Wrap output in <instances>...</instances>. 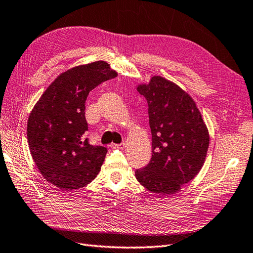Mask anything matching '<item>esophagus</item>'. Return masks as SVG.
Returning <instances> with one entry per match:
<instances>
[{
	"label": "esophagus",
	"instance_id": "obj_1",
	"mask_svg": "<svg viewBox=\"0 0 253 253\" xmlns=\"http://www.w3.org/2000/svg\"><path fill=\"white\" fill-rule=\"evenodd\" d=\"M111 146L112 148H120V150H122V148H125L126 147V144L125 143H121V144H115V143H111Z\"/></svg>",
	"mask_w": 253,
	"mask_h": 253
}]
</instances>
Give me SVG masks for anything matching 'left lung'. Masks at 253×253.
<instances>
[{"mask_svg": "<svg viewBox=\"0 0 253 253\" xmlns=\"http://www.w3.org/2000/svg\"><path fill=\"white\" fill-rule=\"evenodd\" d=\"M137 89L148 105L153 155L135 177L154 193H175L203 167L209 130L196 102L175 83L154 76Z\"/></svg>", "mask_w": 253, "mask_h": 253, "instance_id": "1", "label": "left lung"}]
</instances>
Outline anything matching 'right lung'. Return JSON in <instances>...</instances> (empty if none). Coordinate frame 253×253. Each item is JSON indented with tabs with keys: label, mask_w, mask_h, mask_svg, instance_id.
Instances as JSON below:
<instances>
[{
	"label": "right lung",
	"mask_w": 253,
	"mask_h": 253,
	"mask_svg": "<svg viewBox=\"0 0 253 253\" xmlns=\"http://www.w3.org/2000/svg\"><path fill=\"white\" fill-rule=\"evenodd\" d=\"M118 73L107 62L80 65L61 74L44 90L28 120L30 152L43 178L62 190L86 186L98 175L108 152L90 145L85 100Z\"/></svg>",
	"instance_id": "right-lung-1"
}]
</instances>
